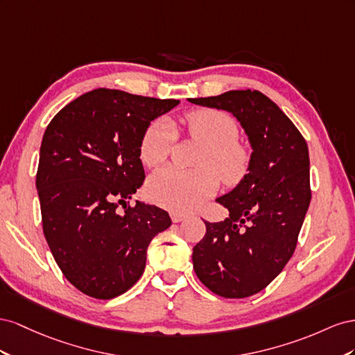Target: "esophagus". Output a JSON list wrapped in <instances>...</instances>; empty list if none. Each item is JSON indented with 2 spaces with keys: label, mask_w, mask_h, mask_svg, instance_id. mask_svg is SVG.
Listing matches in <instances>:
<instances>
[{
  "label": "esophagus",
  "mask_w": 355,
  "mask_h": 355,
  "mask_svg": "<svg viewBox=\"0 0 355 355\" xmlns=\"http://www.w3.org/2000/svg\"><path fill=\"white\" fill-rule=\"evenodd\" d=\"M186 217H187V214H184V212H178V211H172L171 212V218H172V221H174V223L183 221Z\"/></svg>",
  "instance_id": "esophagus-1"
}]
</instances>
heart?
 <instances>
[{
	"mask_svg": "<svg viewBox=\"0 0 355 355\" xmlns=\"http://www.w3.org/2000/svg\"><path fill=\"white\" fill-rule=\"evenodd\" d=\"M184 125L190 137L207 147L198 162L200 169L165 166L156 171L147 184L151 199L174 211H190L204 204L218 189L217 176L227 186L238 184L247 175L251 164L250 150L238 141V125L229 114L211 108L196 110L186 116ZM175 138V126L168 119L151 121L139 144L143 164L148 168L164 164Z\"/></svg>",
	"mask_w": 355,
	"mask_h": 355,
	"instance_id": "heart-1",
	"label": "heart"
}]
</instances>
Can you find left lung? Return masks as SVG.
Returning a JSON list of instances; mask_svg holds the SVG:
<instances>
[{
    "label": "left lung",
    "instance_id": "left-lung-1",
    "mask_svg": "<svg viewBox=\"0 0 355 355\" xmlns=\"http://www.w3.org/2000/svg\"><path fill=\"white\" fill-rule=\"evenodd\" d=\"M189 101L234 114L252 148L248 174L216 199L229 218L205 221L207 234L191 256L198 278L212 293L248 297L268 287L295 252L311 202L306 141L259 90Z\"/></svg>",
    "mask_w": 355,
    "mask_h": 355
}]
</instances>
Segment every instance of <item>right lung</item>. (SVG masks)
<instances>
[{"label": "right lung", "mask_w": 355, "mask_h": 355, "mask_svg": "<svg viewBox=\"0 0 355 355\" xmlns=\"http://www.w3.org/2000/svg\"><path fill=\"white\" fill-rule=\"evenodd\" d=\"M178 104L101 87L65 105L46 129L35 180L43 232L65 278L90 297L132 287L151 239L171 226L165 209L126 202L146 178L141 138Z\"/></svg>", "instance_id": "obj_1"}]
</instances>
